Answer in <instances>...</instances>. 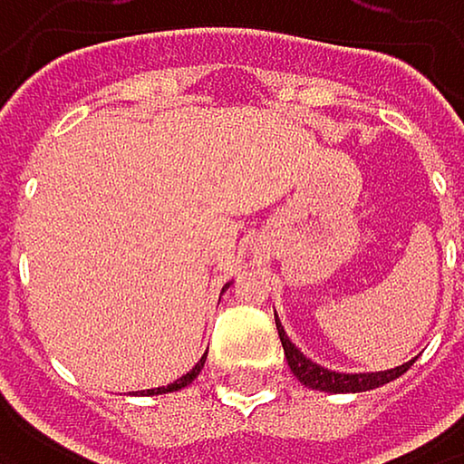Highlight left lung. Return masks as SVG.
Masks as SVG:
<instances>
[{"instance_id": "1", "label": "left lung", "mask_w": 464, "mask_h": 464, "mask_svg": "<svg viewBox=\"0 0 464 464\" xmlns=\"http://www.w3.org/2000/svg\"><path fill=\"white\" fill-rule=\"evenodd\" d=\"M276 315V313H274ZM276 329H279V340H282V349H285V357H287V365L293 371V376L310 387V390H324V392H365V390H373V387H382L392 379H399L401 373H407L415 362V357L404 365H396L390 371H368V373H343V371H332V368H324L318 362H313L304 352L298 349V345L287 337L285 326L279 324V315H276Z\"/></svg>"}]
</instances>
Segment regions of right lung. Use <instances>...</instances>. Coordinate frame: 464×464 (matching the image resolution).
<instances>
[{
  "instance_id": "add662e5",
  "label": "right lung",
  "mask_w": 464,
  "mask_h": 464,
  "mask_svg": "<svg viewBox=\"0 0 464 464\" xmlns=\"http://www.w3.org/2000/svg\"><path fill=\"white\" fill-rule=\"evenodd\" d=\"M229 285H232V282H229ZM229 285H224V290H227ZM224 290H221V293H224ZM204 360H207V354H204V357H201V360H198V362H196V365H193V368H190L188 373H185V376H179L177 382H171V384H166V387H151V390H140V396H163V392H177V390L188 387V384H190V382H193V379H196V376L201 373V368H204Z\"/></svg>"
}]
</instances>
